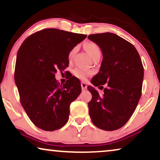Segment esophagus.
<instances>
[{"instance_id":"1","label":"esophagus","mask_w":160,"mask_h":160,"mask_svg":"<svg viewBox=\"0 0 160 160\" xmlns=\"http://www.w3.org/2000/svg\"><path fill=\"white\" fill-rule=\"evenodd\" d=\"M81 86H82V90H86L87 88V84L84 82H81Z\"/></svg>"}]
</instances>
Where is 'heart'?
<instances>
[{"instance_id": "obj_1", "label": "heart", "mask_w": 160, "mask_h": 160, "mask_svg": "<svg viewBox=\"0 0 160 160\" xmlns=\"http://www.w3.org/2000/svg\"><path fill=\"white\" fill-rule=\"evenodd\" d=\"M85 49H87V51L89 52V55H90L92 59H94L98 55H101V50L99 46L97 43H93V42H88L84 44ZM78 51V47L76 46L72 48L68 52V58L69 61H71L75 55V54ZM73 75L77 77L79 79L84 80L87 77H88L89 76H90L92 74V72L90 71H87V70L80 68H76L73 71Z\"/></svg>"}]
</instances>
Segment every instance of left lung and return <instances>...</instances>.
<instances>
[{
  "label": "left lung",
  "mask_w": 160,
  "mask_h": 160,
  "mask_svg": "<svg viewBox=\"0 0 160 160\" xmlns=\"http://www.w3.org/2000/svg\"><path fill=\"white\" fill-rule=\"evenodd\" d=\"M88 38L102 50L100 71L92 84L103 89L102 95L91 86L89 113L97 128L106 131L123 127L132 117L141 97L143 66L132 43L114 33L92 34ZM107 84L103 89L102 85Z\"/></svg>",
  "instance_id": "left-lung-1"
}]
</instances>
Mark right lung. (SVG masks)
<instances>
[{
  "label": "right lung",
  "mask_w": 160,
  "mask_h": 160,
  "mask_svg": "<svg viewBox=\"0 0 160 160\" xmlns=\"http://www.w3.org/2000/svg\"><path fill=\"white\" fill-rule=\"evenodd\" d=\"M87 35L48 28L30 35L17 52L14 81L22 106L36 127L59 130L67 123L70 105L82 92L75 76L60 84L55 73L68 67V52Z\"/></svg>",
  "instance_id": "add662e5"
}]
</instances>
